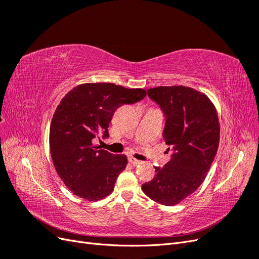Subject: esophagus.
I'll return each mask as SVG.
<instances>
[{"label":"esophagus","mask_w":259,"mask_h":259,"mask_svg":"<svg viewBox=\"0 0 259 259\" xmlns=\"http://www.w3.org/2000/svg\"><path fill=\"white\" fill-rule=\"evenodd\" d=\"M128 162H130L131 164H133V165H137V164L142 163V161H139V160H137V159H135V158H133V156H130V158H128Z\"/></svg>","instance_id":"obj_1"}]
</instances>
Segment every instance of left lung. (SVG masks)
<instances>
[{"instance_id": "8db88e82", "label": "left lung", "mask_w": 259, "mask_h": 259, "mask_svg": "<svg viewBox=\"0 0 259 259\" xmlns=\"http://www.w3.org/2000/svg\"><path fill=\"white\" fill-rule=\"evenodd\" d=\"M148 96L166 115L163 137L174 153L162 168L155 167V177L143 185V191L161 204L173 206L205 179L218 150L221 125L211 100L194 89L158 86L149 89Z\"/></svg>"}]
</instances>
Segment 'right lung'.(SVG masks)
Here are the masks:
<instances>
[{"instance_id": "obj_1", "label": "right lung", "mask_w": 259, "mask_h": 259, "mask_svg": "<svg viewBox=\"0 0 259 259\" xmlns=\"http://www.w3.org/2000/svg\"><path fill=\"white\" fill-rule=\"evenodd\" d=\"M144 89L113 83H84L60 100L50 128V149L58 176L70 191L84 200L99 201L114 189L127 165L125 154H111L93 144L108 137L114 111L145 98Z\"/></svg>"}]
</instances>
